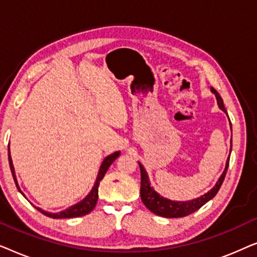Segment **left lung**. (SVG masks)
<instances>
[{
    "label": "left lung",
    "mask_w": 257,
    "mask_h": 257,
    "mask_svg": "<svg viewBox=\"0 0 257 257\" xmlns=\"http://www.w3.org/2000/svg\"><path fill=\"white\" fill-rule=\"evenodd\" d=\"M210 90H212V92L215 94L219 107L227 114L222 98H221L220 94L217 93L216 90H214L213 87ZM230 152H231V146H230ZM228 166H229V157H228V159L226 161V167H224L223 173L221 174V177L219 178V180H217L215 186H214L209 192H207L206 194L201 195L198 199L189 200V201H172V200L164 198V196L158 194V193L154 191L153 187L150 184L149 175H147L145 168H144L143 165L139 163L140 173H142V181H140V196H142V201L144 205L146 206V208H149L151 212L157 214V215L159 216H164V217L187 216L189 214L194 213L195 210L201 208L206 202H208L210 199H213L214 196L216 195V193L219 192L221 185H222V182L224 180V177H226Z\"/></svg>",
    "instance_id": "left-lung-1"
}]
</instances>
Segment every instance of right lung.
Masks as SVG:
<instances>
[{
  "instance_id": "1",
  "label": "right lung",
  "mask_w": 257,
  "mask_h": 257,
  "mask_svg": "<svg viewBox=\"0 0 257 257\" xmlns=\"http://www.w3.org/2000/svg\"><path fill=\"white\" fill-rule=\"evenodd\" d=\"M119 156H120V152L118 151V152L112 153V154H110V156H107L106 158H105L103 164H101V166L99 168V172H98L96 182H94L92 189H91V192L82 200V201H79L78 203H76V205L69 207V208H66L63 210V212H59V213H49V212H45V210H43V209L38 208V207H35V208H36L37 210H40V212L42 214H44V215L52 217V219H69V217H78V216H83V215H86V214H89L91 210L96 207V203L98 201V187H99L101 179L104 178V175L107 172L108 167L111 166V164L113 163V161L117 159ZM8 159H9L10 171H12V174H13L14 181H15V184H16V187L20 191L21 194L26 198V195L23 194L22 191H21V188L19 187V184H17L15 168H14L12 156H10L9 146H8Z\"/></svg>"
}]
</instances>
